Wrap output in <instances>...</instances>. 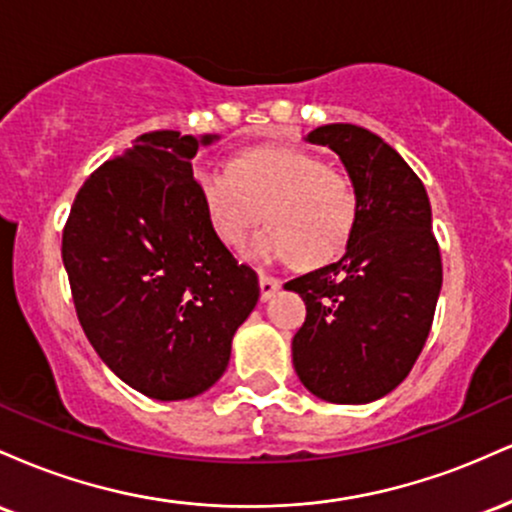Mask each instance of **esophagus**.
I'll list each match as a JSON object with an SVG mask.
<instances>
[{
    "instance_id": "1",
    "label": "esophagus",
    "mask_w": 512,
    "mask_h": 512,
    "mask_svg": "<svg viewBox=\"0 0 512 512\" xmlns=\"http://www.w3.org/2000/svg\"><path fill=\"white\" fill-rule=\"evenodd\" d=\"M279 279H274V276H269V274H260V296H262V301H269V298L274 296L276 291H279Z\"/></svg>"
}]
</instances>
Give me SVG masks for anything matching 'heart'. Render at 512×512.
<instances>
[{
  "label": "heart",
  "instance_id": "b5f03b06",
  "mask_svg": "<svg viewBox=\"0 0 512 512\" xmlns=\"http://www.w3.org/2000/svg\"><path fill=\"white\" fill-rule=\"evenodd\" d=\"M197 195L211 231L236 250L262 221L248 245L260 262L317 269L344 250L356 219V192L339 170L291 146H262L228 163V173L197 170Z\"/></svg>",
  "mask_w": 512,
  "mask_h": 512
}]
</instances>
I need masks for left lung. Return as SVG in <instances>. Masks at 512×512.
I'll list each match as a JSON object with an SVG mask.
<instances>
[{
  "mask_svg": "<svg viewBox=\"0 0 512 512\" xmlns=\"http://www.w3.org/2000/svg\"><path fill=\"white\" fill-rule=\"evenodd\" d=\"M305 142L342 158L356 219L337 262L291 279L305 301L293 368L315 397L368 404L409 375L424 349L443 286L424 182L378 134L322 125Z\"/></svg>",
  "mask_w": 512,
  "mask_h": 512,
  "instance_id": "1",
  "label": "left lung"
}]
</instances>
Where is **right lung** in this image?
I'll return each mask as SVG.
<instances>
[{
	"instance_id": "obj_1",
	"label": "right lung",
	"mask_w": 512,
	"mask_h": 512,
	"mask_svg": "<svg viewBox=\"0 0 512 512\" xmlns=\"http://www.w3.org/2000/svg\"><path fill=\"white\" fill-rule=\"evenodd\" d=\"M216 134L146 132L76 195L62 233L76 315L120 380L161 402L207 392L260 298L211 231L192 158Z\"/></svg>"
}]
</instances>
